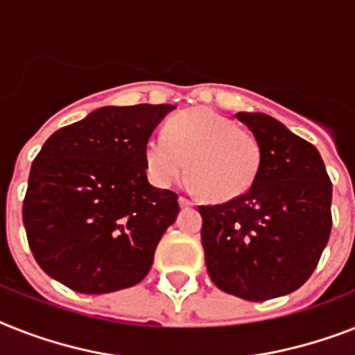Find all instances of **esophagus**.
<instances>
[{
  "label": "esophagus",
  "mask_w": 355,
  "mask_h": 355,
  "mask_svg": "<svg viewBox=\"0 0 355 355\" xmlns=\"http://www.w3.org/2000/svg\"><path fill=\"white\" fill-rule=\"evenodd\" d=\"M178 201H180V207L181 209H189V207H192V201H190V199H187V198H183V196H181L180 199H178Z\"/></svg>",
  "instance_id": "obj_1"
}]
</instances>
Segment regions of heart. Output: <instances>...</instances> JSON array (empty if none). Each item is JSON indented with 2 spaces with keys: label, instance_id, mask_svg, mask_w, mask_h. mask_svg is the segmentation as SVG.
I'll list each match as a JSON object with an SVG mask.
<instances>
[{
  "label": "heart",
  "instance_id": "obj_1",
  "mask_svg": "<svg viewBox=\"0 0 355 355\" xmlns=\"http://www.w3.org/2000/svg\"><path fill=\"white\" fill-rule=\"evenodd\" d=\"M146 172L152 183L166 189L187 172L192 184L212 201H230L256 181L261 148L250 132L210 108L178 114L165 132L148 137Z\"/></svg>",
  "mask_w": 355,
  "mask_h": 355
}]
</instances>
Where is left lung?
Instances as JSON below:
<instances>
[{"label": "left lung", "instance_id": "obj_1", "mask_svg": "<svg viewBox=\"0 0 355 355\" xmlns=\"http://www.w3.org/2000/svg\"><path fill=\"white\" fill-rule=\"evenodd\" d=\"M259 143L248 192L203 205L201 243L214 285L247 301L300 288L312 276L332 228V183L321 154L263 112H237Z\"/></svg>", "mask_w": 355, "mask_h": 355}]
</instances>
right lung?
<instances>
[{
  "instance_id": "right-lung-1",
  "label": "right lung",
  "mask_w": 355,
  "mask_h": 355,
  "mask_svg": "<svg viewBox=\"0 0 355 355\" xmlns=\"http://www.w3.org/2000/svg\"><path fill=\"white\" fill-rule=\"evenodd\" d=\"M175 105L96 108L55 130L32 163L23 225L37 265L79 294L137 285L180 214L146 180L145 145Z\"/></svg>"
}]
</instances>
